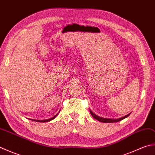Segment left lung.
Wrapping results in <instances>:
<instances>
[{"label": "left lung", "mask_w": 155, "mask_h": 155, "mask_svg": "<svg viewBox=\"0 0 155 155\" xmlns=\"http://www.w3.org/2000/svg\"><path fill=\"white\" fill-rule=\"evenodd\" d=\"M90 113H91V114L95 118V119H97V120L101 122V123H117V122L120 121V120H122L123 119H124V118H127V117L129 116L130 114V113H129L128 114L126 115V116H124V117H122V118H118V119H113V118H103V117H98V116H97V115L94 114V113H93V112H92L91 110H90Z\"/></svg>", "instance_id": "8db88e82"}]
</instances>
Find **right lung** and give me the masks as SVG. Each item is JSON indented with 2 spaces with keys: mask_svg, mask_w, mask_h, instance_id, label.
Returning a JSON list of instances; mask_svg holds the SVG:
<instances>
[{
  "mask_svg": "<svg viewBox=\"0 0 155 155\" xmlns=\"http://www.w3.org/2000/svg\"><path fill=\"white\" fill-rule=\"evenodd\" d=\"M58 114V113L57 114H56V115H54V116L53 117H52V118H48V119H47V120H32L37 121V122H40V123H46V122L51 121V120H52V119H54V118L57 116Z\"/></svg>",
  "mask_w": 155,
  "mask_h": 155,
  "instance_id": "right-lung-1",
  "label": "right lung"
}]
</instances>
